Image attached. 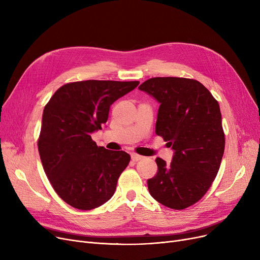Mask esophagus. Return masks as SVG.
<instances>
[{"mask_svg": "<svg viewBox=\"0 0 260 260\" xmlns=\"http://www.w3.org/2000/svg\"><path fill=\"white\" fill-rule=\"evenodd\" d=\"M141 159H143V156H140V155H137V154H133L132 155V160L133 161H139V160H141Z\"/></svg>", "mask_w": 260, "mask_h": 260, "instance_id": "esophagus-1", "label": "esophagus"}]
</instances>
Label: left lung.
I'll return each mask as SVG.
<instances>
[{
    "label": "left lung",
    "mask_w": 260,
    "mask_h": 260,
    "mask_svg": "<svg viewBox=\"0 0 260 260\" xmlns=\"http://www.w3.org/2000/svg\"><path fill=\"white\" fill-rule=\"evenodd\" d=\"M139 89L160 104L156 134L174 151L171 165L156 159L149 194L168 208L186 209L208 192L220 168L225 140L219 104L193 79L157 77Z\"/></svg>",
    "instance_id": "8db88e82"
}]
</instances>
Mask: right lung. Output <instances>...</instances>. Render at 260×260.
<instances>
[{
  "label": "right lung",
  "mask_w": 260,
  "mask_h": 260,
  "mask_svg": "<svg viewBox=\"0 0 260 260\" xmlns=\"http://www.w3.org/2000/svg\"><path fill=\"white\" fill-rule=\"evenodd\" d=\"M138 81L87 80L61 86L45 105L38 148L56 193L78 210L111 199L131 156L98 146L91 134L105 124L109 107Z\"/></svg>",
  "instance_id": "obj_1"
}]
</instances>
